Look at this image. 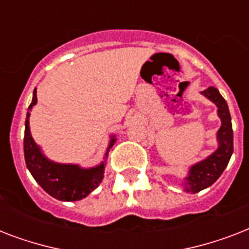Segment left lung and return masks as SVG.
<instances>
[{
  "label": "left lung",
  "mask_w": 249,
  "mask_h": 249,
  "mask_svg": "<svg viewBox=\"0 0 249 249\" xmlns=\"http://www.w3.org/2000/svg\"><path fill=\"white\" fill-rule=\"evenodd\" d=\"M205 97L209 98L218 107V116L221 117L222 125L217 133L218 148L212 155L200 163L195 164L190 169L189 177L186 178V191L196 194L201 190L207 189L218 179L225 168L228 166L229 160L231 158L234 143H232V128L231 116L229 112V107L224 97L216 88H208L203 91Z\"/></svg>",
  "instance_id": "left-lung-1"
}]
</instances>
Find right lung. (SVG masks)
<instances>
[{
	"instance_id": "1",
	"label": "right lung",
	"mask_w": 249,
	"mask_h": 249,
	"mask_svg": "<svg viewBox=\"0 0 249 249\" xmlns=\"http://www.w3.org/2000/svg\"><path fill=\"white\" fill-rule=\"evenodd\" d=\"M37 95L36 89L33 91L32 103L29 105V109L36 105ZM29 112L27 113L24 132V158L27 168L29 169L33 178L42 189L55 197L58 200L75 201L88 196L94 189H97L101 183L105 164L99 166L81 169L77 165H67V164H56L48 160L40 148L35 143L31 130H29ZM115 140H111L109 147L112 146ZM108 147V148H109Z\"/></svg>"
}]
</instances>
